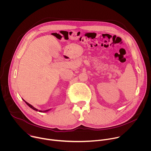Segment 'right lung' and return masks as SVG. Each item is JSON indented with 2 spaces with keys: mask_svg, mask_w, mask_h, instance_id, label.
Wrapping results in <instances>:
<instances>
[{
  "mask_svg": "<svg viewBox=\"0 0 151 151\" xmlns=\"http://www.w3.org/2000/svg\"><path fill=\"white\" fill-rule=\"evenodd\" d=\"M23 100L25 101V103H26V104H27V105L30 107V108H32V109H33V110H35V111H37V112L39 111V112H48L49 111H50V110H51V109H48V110H47V111H39V110L37 109L36 108H35V107H33L32 105H31L30 104H29V103H27V101H26L24 99H23Z\"/></svg>",
  "mask_w": 151,
  "mask_h": 151,
  "instance_id": "1",
  "label": "right lung"
}]
</instances>
